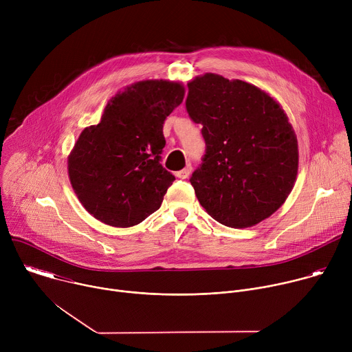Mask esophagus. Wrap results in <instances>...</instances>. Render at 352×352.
<instances>
[{
	"mask_svg": "<svg viewBox=\"0 0 352 352\" xmlns=\"http://www.w3.org/2000/svg\"><path fill=\"white\" fill-rule=\"evenodd\" d=\"M189 174H190V166H188V167H185L184 170H179V171H177V178H179V179H185V178H188L189 177Z\"/></svg>",
	"mask_w": 352,
	"mask_h": 352,
	"instance_id": "obj_1",
	"label": "esophagus"
}]
</instances>
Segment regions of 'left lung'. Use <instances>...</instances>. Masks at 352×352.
Here are the masks:
<instances>
[{
    "instance_id": "8db88e82",
    "label": "left lung",
    "mask_w": 352,
    "mask_h": 352,
    "mask_svg": "<svg viewBox=\"0 0 352 352\" xmlns=\"http://www.w3.org/2000/svg\"><path fill=\"white\" fill-rule=\"evenodd\" d=\"M185 107L206 143L189 179L199 204L232 228L272 216L298 171L296 136L277 102L250 83L206 74L188 83Z\"/></svg>"
}]
</instances>
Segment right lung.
Segmentation results:
<instances>
[{"label": "right lung", "instance_id": "right-lung-1", "mask_svg": "<svg viewBox=\"0 0 352 352\" xmlns=\"http://www.w3.org/2000/svg\"><path fill=\"white\" fill-rule=\"evenodd\" d=\"M184 86L138 82L113 97L97 125L82 131L68 173L85 209L113 227H132L160 209L175 177L162 164L166 118Z\"/></svg>", "mask_w": 352, "mask_h": 352}]
</instances>
